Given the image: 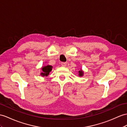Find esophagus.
<instances>
[{"instance_id": "1", "label": "esophagus", "mask_w": 127, "mask_h": 127, "mask_svg": "<svg viewBox=\"0 0 127 127\" xmlns=\"http://www.w3.org/2000/svg\"><path fill=\"white\" fill-rule=\"evenodd\" d=\"M61 64L62 66L65 67V66H66V65H67V63H64V62H63V63H61Z\"/></svg>"}]
</instances>
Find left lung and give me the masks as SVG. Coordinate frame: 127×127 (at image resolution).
Listing matches in <instances>:
<instances>
[{"label": "left lung", "instance_id": "left-lung-1", "mask_svg": "<svg viewBox=\"0 0 127 127\" xmlns=\"http://www.w3.org/2000/svg\"><path fill=\"white\" fill-rule=\"evenodd\" d=\"M83 75V72L82 70H80L79 71V76H82Z\"/></svg>", "mask_w": 127, "mask_h": 127}]
</instances>
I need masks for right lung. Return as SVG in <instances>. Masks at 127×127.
I'll list each match as a JSON object with an SVG mask.
<instances>
[{
    "label": "right lung",
    "instance_id": "add662e5",
    "mask_svg": "<svg viewBox=\"0 0 127 127\" xmlns=\"http://www.w3.org/2000/svg\"><path fill=\"white\" fill-rule=\"evenodd\" d=\"M42 72L40 74L42 76H47L49 72H51L52 69V66H50V65H47V66H45L42 67Z\"/></svg>",
    "mask_w": 127,
    "mask_h": 127
}]
</instances>
